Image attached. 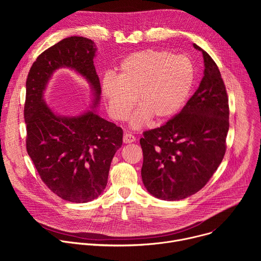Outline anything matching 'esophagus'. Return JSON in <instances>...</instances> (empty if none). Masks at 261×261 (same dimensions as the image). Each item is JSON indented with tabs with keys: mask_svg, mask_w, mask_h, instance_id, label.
Here are the masks:
<instances>
[{
	"mask_svg": "<svg viewBox=\"0 0 261 261\" xmlns=\"http://www.w3.org/2000/svg\"><path fill=\"white\" fill-rule=\"evenodd\" d=\"M135 140H136V138L132 134H129V133L124 134V137H123L124 143H131V142H134Z\"/></svg>",
	"mask_w": 261,
	"mask_h": 261,
	"instance_id": "34e87169",
	"label": "esophagus"
}]
</instances>
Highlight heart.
<instances>
[{"label":"heart","instance_id":"1","mask_svg":"<svg viewBox=\"0 0 261 261\" xmlns=\"http://www.w3.org/2000/svg\"><path fill=\"white\" fill-rule=\"evenodd\" d=\"M194 77L193 64L187 57L145 49L127 56L117 76L106 74L101 92L110 116L117 121L127 120L136 97L140 109L131 125L139 128L150 118L160 123L174 117L187 101Z\"/></svg>","mask_w":261,"mask_h":261}]
</instances>
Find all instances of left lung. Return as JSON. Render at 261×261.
I'll list each match as a JSON object with an SVG mask.
<instances>
[{"instance_id":"1","label":"left lung","mask_w":261,"mask_h":261,"mask_svg":"<svg viewBox=\"0 0 261 261\" xmlns=\"http://www.w3.org/2000/svg\"><path fill=\"white\" fill-rule=\"evenodd\" d=\"M203 57V77L180 113L160 128L143 132L141 177L153 196L180 200L202 189L226 151L229 106L226 88L210 55Z\"/></svg>"}]
</instances>
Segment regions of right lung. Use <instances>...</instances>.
Wrapping results in <instances>:
<instances>
[{"label":"right lung","instance_id":"1","mask_svg":"<svg viewBox=\"0 0 261 261\" xmlns=\"http://www.w3.org/2000/svg\"><path fill=\"white\" fill-rule=\"evenodd\" d=\"M97 47L71 36L43 51L27 79L24 121L27 151L47 187L64 200L85 203L105 189L111 160L123 143V130L98 116L100 81L94 66ZM70 67L85 77L94 96L91 111L80 116L56 114L44 101L53 72Z\"/></svg>","mask_w":261,"mask_h":261}]
</instances>
